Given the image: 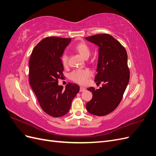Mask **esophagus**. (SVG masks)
Returning <instances> with one entry per match:
<instances>
[{
	"label": "esophagus",
	"instance_id": "obj_1",
	"mask_svg": "<svg viewBox=\"0 0 156 156\" xmlns=\"http://www.w3.org/2000/svg\"><path fill=\"white\" fill-rule=\"evenodd\" d=\"M84 90H85V88H84V87H80V90H79L80 92H83V91H84Z\"/></svg>",
	"mask_w": 156,
	"mask_h": 156
}]
</instances>
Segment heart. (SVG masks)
<instances>
[{"instance_id":"b5f03b06","label":"heart","mask_w":156,"mask_h":156,"mask_svg":"<svg viewBox=\"0 0 156 156\" xmlns=\"http://www.w3.org/2000/svg\"><path fill=\"white\" fill-rule=\"evenodd\" d=\"M73 49L84 58H87L90 55V48L85 42H79V43L75 45ZM68 60V55L66 53H64L61 56V60H62L63 65L66 66L67 64ZM91 75L92 72L89 69H77L70 73L69 78L75 83L83 84L87 82V79L90 77Z\"/></svg>"}]
</instances>
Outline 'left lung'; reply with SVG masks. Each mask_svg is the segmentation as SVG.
<instances>
[{
    "mask_svg": "<svg viewBox=\"0 0 156 156\" xmlns=\"http://www.w3.org/2000/svg\"><path fill=\"white\" fill-rule=\"evenodd\" d=\"M85 38L99 46V58L95 81L102 83L99 89L87 88L92 98L86 107L94 115L105 116L119 106L129 81L126 49L115 37L108 34H96Z\"/></svg>",
    "mask_w": 156,
    "mask_h": 156,
    "instance_id": "1",
    "label": "left lung"
}]
</instances>
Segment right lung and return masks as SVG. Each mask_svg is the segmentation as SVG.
<instances>
[{
  "label": "right lung",
  "instance_id": "1",
  "mask_svg": "<svg viewBox=\"0 0 156 156\" xmlns=\"http://www.w3.org/2000/svg\"><path fill=\"white\" fill-rule=\"evenodd\" d=\"M71 38L49 36L33 49L29 60V83L37 100L47 114L60 117L69 111L73 99L79 91L77 84L68 83L66 88L58 84L64 67L61 56Z\"/></svg>",
  "mask_w": 156,
  "mask_h": 156
}]
</instances>
